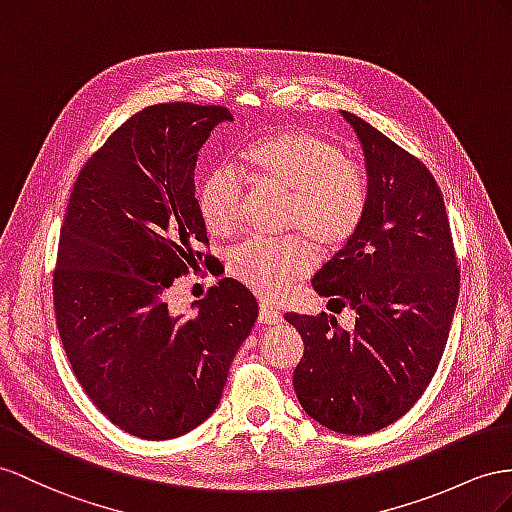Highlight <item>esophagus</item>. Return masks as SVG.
<instances>
[{
	"instance_id": "obj_1",
	"label": "esophagus",
	"mask_w": 512,
	"mask_h": 512,
	"mask_svg": "<svg viewBox=\"0 0 512 512\" xmlns=\"http://www.w3.org/2000/svg\"><path fill=\"white\" fill-rule=\"evenodd\" d=\"M259 324H281L283 322V318H281V313L274 309L272 305H268V303H261L259 305Z\"/></svg>"
}]
</instances>
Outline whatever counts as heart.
Masks as SVG:
<instances>
[{"label": "heart", "mask_w": 512, "mask_h": 512, "mask_svg": "<svg viewBox=\"0 0 512 512\" xmlns=\"http://www.w3.org/2000/svg\"><path fill=\"white\" fill-rule=\"evenodd\" d=\"M242 168L257 183L290 194L287 229L303 231L320 251H337L359 229L368 203V179L333 140L307 129H283L248 144ZM242 196L238 170H212L199 194L207 229L225 235L238 227ZM229 270L255 294L277 298L311 270V251L296 235L251 238L233 248Z\"/></svg>", "instance_id": "b5f03b06"}]
</instances>
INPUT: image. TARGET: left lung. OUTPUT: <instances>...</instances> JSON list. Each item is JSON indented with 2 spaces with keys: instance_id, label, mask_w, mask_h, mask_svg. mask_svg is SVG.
Wrapping results in <instances>:
<instances>
[{
  "instance_id": "obj_1",
  "label": "left lung",
  "mask_w": 512,
  "mask_h": 512,
  "mask_svg": "<svg viewBox=\"0 0 512 512\" xmlns=\"http://www.w3.org/2000/svg\"><path fill=\"white\" fill-rule=\"evenodd\" d=\"M342 116L361 142L368 203L355 235L311 285L357 313H285L305 355L294 370L300 406L318 424L368 435L400 419L437 372L458 303L461 272L448 214L430 170L359 116Z\"/></svg>"
}]
</instances>
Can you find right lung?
<instances>
[{
    "instance_id": "1",
    "label": "right lung",
    "mask_w": 512,
    "mask_h": 512,
    "mask_svg": "<svg viewBox=\"0 0 512 512\" xmlns=\"http://www.w3.org/2000/svg\"><path fill=\"white\" fill-rule=\"evenodd\" d=\"M231 121L220 106L144 108L80 170L62 222L54 305L64 352L97 409L140 439L181 437L216 411L257 320L255 296L233 279L209 287L194 316L168 309V290L209 244L199 151Z\"/></svg>"
}]
</instances>
